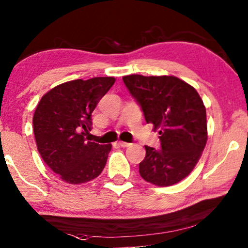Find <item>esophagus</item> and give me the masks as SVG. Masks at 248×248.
<instances>
[{"label":"esophagus","mask_w":248,"mask_h":248,"mask_svg":"<svg viewBox=\"0 0 248 248\" xmlns=\"http://www.w3.org/2000/svg\"><path fill=\"white\" fill-rule=\"evenodd\" d=\"M118 144H119L121 147H129V146H130L131 144L130 142H125V141H118Z\"/></svg>","instance_id":"esophagus-1"}]
</instances>
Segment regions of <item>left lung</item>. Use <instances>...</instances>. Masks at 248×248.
Segmentation results:
<instances>
[{
    "instance_id": "obj_1",
    "label": "left lung",
    "mask_w": 248,
    "mask_h": 248,
    "mask_svg": "<svg viewBox=\"0 0 248 248\" xmlns=\"http://www.w3.org/2000/svg\"><path fill=\"white\" fill-rule=\"evenodd\" d=\"M144 111L145 120L159 129L162 149L145 146L139 173L146 182L170 186L192 172L208 140L207 112L193 86L173 75L123 78Z\"/></svg>"
}]
</instances>
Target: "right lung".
Masks as SVG:
<instances>
[{
	"mask_svg": "<svg viewBox=\"0 0 248 248\" xmlns=\"http://www.w3.org/2000/svg\"><path fill=\"white\" fill-rule=\"evenodd\" d=\"M114 82L111 76L65 82L38 103L32 119L38 152L66 183L89 182L106 166L112 145L91 141V114Z\"/></svg>",
	"mask_w": 248,
	"mask_h": 248,
	"instance_id": "obj_1",
	"label": "right lung"
}]
</instances>
